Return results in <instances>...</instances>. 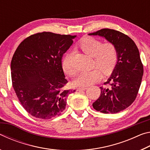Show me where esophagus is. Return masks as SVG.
Segmentation results:
<instances>
[{"mask_svg":"<svg viewBox=\"0 0 150 150\" xmlns=\"http://www.w3.org/2000/svg\"><path fill=\"white\" fill-rule=\"evenodd\" d=\"M87 87H79V88H77V91H85L87 89Z\"/></svg>","mask_w":150,"mask_h":150,"instance_id":"esophagus-1","label":"esophagus"}]
</instances>
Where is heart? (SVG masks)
Instances as JSON below:
<instances>
[{
  "label": "heart",
  "mask_w": 150,
  "mask_h": 150,
  "mask_svg": "<svg viewBox=\"0 0 150 150\" xmlns=\"http://www.w3.org/2000/svg\"><path fill=\"white\" fill-rule=\"evenodd\" d=\"M79 47L85 54L93 57V65L97 68L87 71H82L73 81L75 87H87L97 81L103 74L108 75L115 69L118 62V51L115 45L111 42L103 44L102 42L91 37H86L81 40ZM73 54L68 52L62 60V68L67 75L73 77L77 69L72 63Z\"/></svg>",
  "instance_id": "b5f03b06"
}]
</instances>
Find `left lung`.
Wrapping results in <instances>:
<instances>
[{
    "label": "left lung",
    "instance_id": "8db88e82",
    "mask_svg": "<svg viewBox=\"0 0 150 150\" xmlns=\"http://www.w3.org/2000/svg\"><path fill=\"white\" fill-rule=\"evenodd\" d=\"M90 35H99L115 45L118 62L110 77L101 87L100 95L93 103L96 110L115 114L124 110L135 100L144 74L139 50L128 35L117 30L104 28Z\"/></svg>",
    "mask_w": 150,
    "mask_h": 150
}]
</instances>
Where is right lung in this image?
I'll use <instances>...</instances> for the list:
<instances>
[{"label": "right lung", "instance_id": "1", "mask_svg": "<svg viewBox=\"0 0 150 150\" xmlns=\"http://www.w3.org/2000/svg\"><path fill=\"white\" fill-rule=\"evenodd\" d=\"M75 37L37 33L24 40L15 51L11 65L12 86L20 104L34 117L60 115L68 96L75 92L65 89L68 81L62 63Z\"/></svg>", "mask_w": 150, "mask_h": 150}]
</instances>
